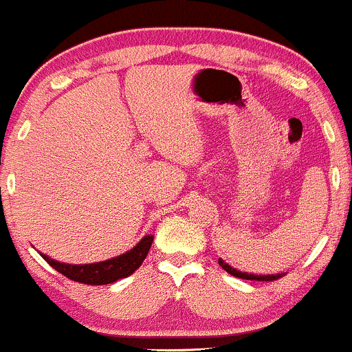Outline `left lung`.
Masks as SVG:
<instances>
[{
  "mask_svg": "<svg viewBox=\"0 0 352 352\" xmlns=\"http://www.w3.org/2000/svg\"><path fill=\"white\" fill-rule=\"evenodd\" d=\"M219 264H220V266L223 267V270L227 271V273L232 274V276H235V278H241V280H251V281H254V280H257V281H273V280H278V278H281V274H266V276H264V274L242 273V271L234 270V267L229 266V264H227L226 261H222V259H219Z\"/></svg>",
  "mask_w": 352,
  "mask_h": 352,
  "instance_id": "8db88e82",
  "label": "left lung"
}]
</instances>
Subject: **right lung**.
<instances>
[{"label":"right lung","mask_w":352,"mask_h":352,"mask_svg":"<svg viewBox=\"0 0 352 352\" xmlns=\"http://www.w3.org/2000/svg\"><path fill=\"white\" fill-rule=\"evenodd\" d=\"M152 241H154V235H146L135 248L130 249L125 254L95 264H64L43 254L41 256L54 270L59 271L69 280L85 285H110L122 278L130 276L133 271L139 270L140 264L149 254Z\"/></svg>","instance_id":"right-lung-1"}]
</instances>
